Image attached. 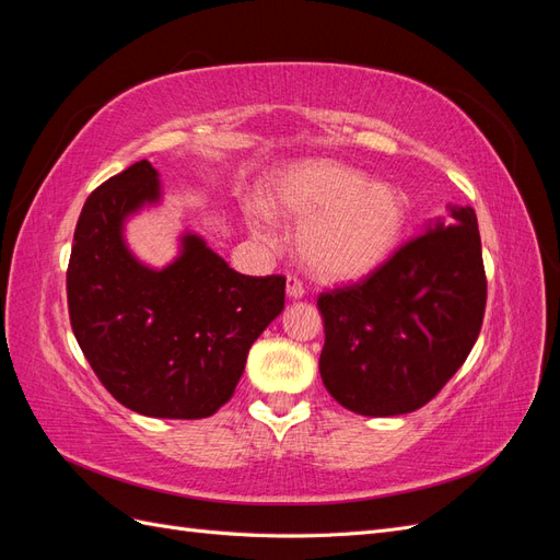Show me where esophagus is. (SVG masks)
<instances>
[{
	"instance_id": "1",
	"label": "esophagus",
	"mask_w": 560,
	"mask_h": 560,
	"mask_svg": "<svg viewBox=\"0 0 560 560\" xmlns=\"http://www.w3.org/2000/svg\"><path fill=\"white\" fill-rule=\"evenodd\" d=\"M303 294H306V290H303V282L294 276L287 278V296L290 299H301Z\"/></svg>"
}]
</instances>
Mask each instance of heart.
I'll return each instance as SVG.
<instances>
[{
	"instance_id": "1",
	"label": "heart",
	"mask_w": 560,
	"mask_h": 560,
	"mask_svg": "<svg viewBox=\"0 0 560 560\" xmlns=\"http://www.w3.org/2000/svg\"><path fill=\"white\" fill-rule=\"evenodd\" d=\"M270 206L301 224L299 254L325 282H358L378 270L399 245L406 206L393 184L369 182L362 171L336 161H311L282 173ZM254 235L270 241V210L245 206Z\"/></svg>"
}]
</instances>
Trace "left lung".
Masks as SVG:
<instances>
[{
    "label": "left lung",
    "mask_w": 560,
    "mask_h": 560,
    "mask_svg": "<svg viewBox=\"0 0 560 560\" xmlns=\"http://www.w3.org/2000/svg\"><path fill=\"white\" fill-rule=\"evenodd\" d=\"M362 282L319 294V376L348 411L371 418L425 406L481 331L486 273L477 212L446 206Z\"/></svg>",
    "instance_id": "obj_1"
}]
</instances>
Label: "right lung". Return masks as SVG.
Instances as JSON below:
<instances>
[{
  "label": "right lung",
  "instance_id": "obj_1",
  "mask_svg": "<svg viewBox=\"0 0 560 560\" xmlns=\"http://www.w3.org/2000/svg\"><path fill=\"white\" fill-rule=\"evenodd\" d=\"M161 200V175L149 161L89 196L67 268L72 331L126 409L208 418L231 399L252 343L282 313L284 278L235 273L194 231L179 233L171 264H144L128 247L126 224Z\"/></svg>",
  "mask_w": 560,
  "mask_h": 560
}]
</instances>
